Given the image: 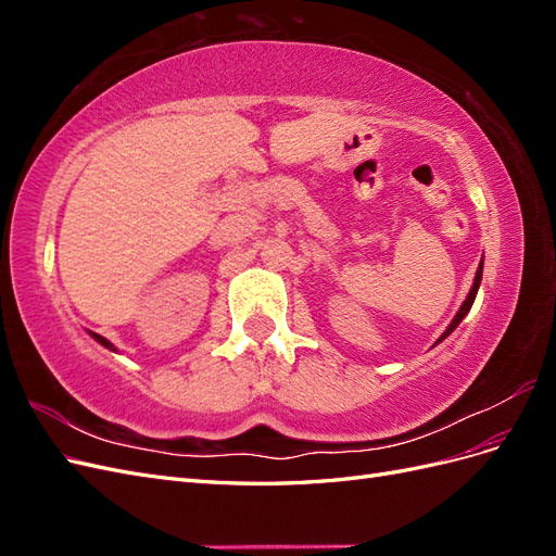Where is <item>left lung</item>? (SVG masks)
<instances>
[{
  "label": "left lung",
  "instance_id": "8db88e82",
  "mask_svg": "<svg viewBox=\"0 0 556 556\" xmlns=\"http://www.w3.org/2000/svg\"><path fill=\"white\" fill-rule=\"evenodd\" d=\"M480 280H482V262H480V266H478V274H476V280H473V288H470V292H468V296H466V301H464V304H462V308H459V313L457 315H454V319H452V323H450V327L445 329V333L441 336V339H439V343L445 339V336L447 333H452L454 329H457V325L462 323V319L466 317V313L470 311V306H473V301H476V294H478V288H480Z\"/></svg>",
  "mask_w": 556,
  "mask_h": 556
}]
</instances>
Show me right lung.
<instances>
[{
  "label": "right lung",
  "mask_w": 556,
  "mask_h": 556,
  "mask_svg": "<svg viewBox=\"0 0 556 556\" xmlns=\"http://www.w3.org/2000/svg\"><path fill=\"white\" fill-rule=\"evenodd\" d=\"M92 336H94V339H97L99 343H102L104 348H109V350H115V348H113V345H111V343L104 339V336H99V333H92Z\"/></svg>",
  "instance_id": "right-lung-1"
}]
</instances>
